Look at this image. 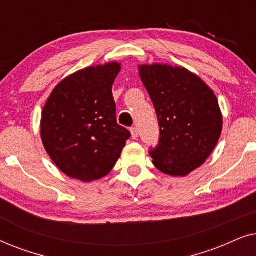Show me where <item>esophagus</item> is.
Masks as SVG:
<instances>
[{
    "label": "esophagus",
    "mask_w": 256,
    "mask_h": 256,
    "mask_svg": "<svg viewBox=\"0 0 256 256\" xmlns=\"http://www.w3.org/2000/svg\"><path fill=\"white\" fill-rule=\"evenodd\" d=\"M130 132H132V138H134V140H136L138 138V128L136 127H132L130 128Z\"/></svg>",
    "instance_id": "1"
}]
</instances>
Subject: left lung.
<instances>
[{"mask_svg":"<svg viewBox=\"0 0 256 256\" xmlns=\"http://www.w3.org/2000/svg\"><path fill=\"white\" fill-rule=\"evenodd\" d=\"M155 107L158 144L150 146L154 166L171 176H186L211 155L222 134L218 99L200 78L182 68L140 66Z\"/></svg>","mask_w":256,"mask_h":256,"instance_id":"left-lung-1","label":"left lung"}]
</instances>
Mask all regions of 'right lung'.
Here are the masks:
<instances>
[{
	"label": "right lung",
	"instance_id": "right-lung-1",
	"mask_svg": "<svg viewBox=\"0 0 256 256\" xmlns=\"http://www.w3.org/2000/svg\"><path fill=\"white\" fill-rule=\"evenodd\" d=\"M118 62L88 68L62 80L45 104L40 122L43 144L65 174L82 182L106 176L130 138L118 124L112 86Z\"/></svg>",
	"mask_w": 256,
	"mask_h": 256
}]
</instances>
